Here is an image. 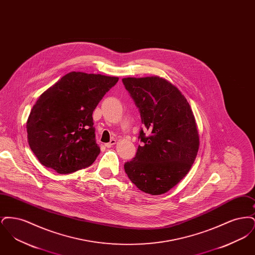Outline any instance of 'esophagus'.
<instances>
[{
  "mask_svg": "<svg viewBox=\"0 0 255 255\" xmlns=\"http://www.w3.org/2000/svg\"><path fill=\"white\" fill-rule=\"evenodd\" d=\"M116 142H117V140H116L115 138H113V139H111V141H110V142H108V143H106V144H105V146H106L107 148H111V147L114 145V144H116Z\"/></svg>",
  "mask_w": 255,
  "mask_h": 255,
  "instance_id": "34e87169",
  "label": "esophagus"
}]
</instances>
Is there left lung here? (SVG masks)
<instances>
[{"label": "left lung", "mask_w": 255, "mask_h": 255, "mask_svg": "<svg viewBox=\"0 0 255 255\" xmlns=\"http://www.w3.org/2000/svg\"><path fill=\"white\" fill-rule=\"evenodd\" d=\"M125 89L151 133L139 132L142 145L124 164L131 182L141 191H169L189 172L199 150V133L189 103L179 89L158 76L126 77Z\"/></svg>", "instance_id": "1"}]
</instances>
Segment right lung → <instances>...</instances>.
I'll return each mask as SVG.
<instances>
[{
	"label": "right lung",
	"mask_w": 255,
	"mask_h": 255,
	"mask_svg": "<svg viewBox=\"0 0 255 255\" xmlns=\"http://www.w3.org/2000/svg\"><path fill=\"white\" fill-rule=\"evenodd\" d=\"M119 77L72 72L45 91L26 122L30 149L46 167L69 174L93 164L100 153L93 112Z\"/></svg>",
	"instance_id": "add662e5"
}]
</instances>
